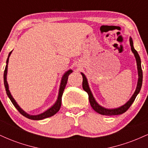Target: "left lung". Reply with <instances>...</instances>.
I'll use <instances>...</instances> for the list:
<instances>
[{
    "label": "left lung",
    "mask_w": 148,
    "mask_h": 148,
    "mask_svg": "<svg viewBox=\"0 0 148 148\" xmlns=\"http://www.w3.org/2000/svg\"><path fill=\"white\" fill-rule=\"evenodd\" d=\"M130 46L131 49H132V52L134 53V56H135L136 60L137 62V68H138V84H137L136 89L135 92L133 95V96L132 97V98L129 100L127 102L125 103V105H123V106L120 107L118 108H114V109H107V108H103L102 106H99L97 103L96 102L95 99L93 97L92 92L90 90L89 86L88 84V81L86 77L83 73H81L83 76V88L85 91L88 94V98H89V101L90 103L92 108L97 113H99V114L103 115H108V116H111V115H120L123 114V113L126 112L127 110L130 108V107L132 106V104L135 100L136 97L137 95L138 94L140 90V88L142 86V82H143V71L141 68V64H140V58L139 56L138 52L135 50V49L134 48L133 45V40L132 38H130Z\"/></svg>",
    "instance_id": "obj_1"
}]
</instances>
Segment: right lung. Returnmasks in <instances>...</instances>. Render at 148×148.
<instances>
[{
  "instance_id": "right-lung-1",
  "label": "right lung",
  "mask_w": 148,
  "mask_h": 148,
  "mask_svg": "<svg viewBox=\"0 0 148 148\" xmlns=\"http://www.w3.org/2000/svg\"><path fill=\"white\" fill-rule=\"evenodd\" d=\"M12 51L10 52L9 56H8V59H7V65L5 66V69L4 71V76H3V79H4V85H5V90L7 92V95H8V97L10 98V99L11 100L12 103H13V105L15 106V108L18 110V111L21 113V115H23V116L25 117V118L30 119V120H43V119L47 118H49V117H51L53 115H55L56 113H58V111L60 110V106H61V101H62V94H63V92L64 88H65L66 84L67 83V79H68V76L72 72V70H69L67 71V72H65V74H64L63 76H62V81H61V84H60V90H59V95H58V100L56 102L55 104L51 108H50L49 109L46 111L45 112H44L43 113H41L40 115H30L28 113H25V111H23V110L20 108L19 106H18V104L16 103L15 100L14 99V98L12 97V96L10 94L9 89H8V82H7V79H6V76H7V70H8V60H9V57L11 54Z\"/></svg>"
}]
</instances>
